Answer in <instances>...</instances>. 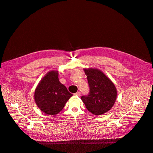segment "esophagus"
<instances>
[{"label":"esophagus","instance_id":"esophagus-1","mask_svg":"<svg viewBox=\"0 0 153 153\" xmlns=\"http://www.w3.org/2000/svg\"><path fill=\"white\" fill-rule=\"evenodd\" d=\"M80 92H77L76 93H75V94H74V95H76V96H77V97H80Z\"/></svg>","mask_w":153,"mask_h":153}]
</instances>
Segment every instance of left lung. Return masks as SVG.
I'll return each instance as SVG.
<instances>
[{"instance_id": "obj_1", "label": "left lung", "mask_w": 153, "mask_h": 153, "mask_svg": "<svg viewBox=\"0 0 153 153\" xmlns=\"http://www.w3.org/2000/svg\"><path fill=\"white\" fill-rule=\"evenodd\" d=\"M89 86L88 95L81 97L86 109L95 115H102L112 109L117 91L114 83L102 71L95 68L84 69Z\"/></svg>"}]
</instances>
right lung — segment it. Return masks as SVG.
Wrapping results in <instances>:
<instances>
[{"mask_svg": "<svg viewBox=\"0 0 153 153\" xmlns=\"http://www.w3.org/2000/svg\"><path fill=\"white\" fill-rule=\"evenodd\" d=\"M73 95L58 79V71H50L36 86L34 99L39 109L49 115H55L64 108Z\"/></svg>", "mask_w": 153, "mask_h": 153, "instance_id": "right-lung-1", "label": "right lung"}]
</instances>
